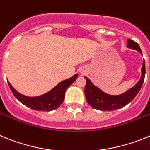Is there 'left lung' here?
<instances>
[{
    "label": "left lung",
    "instance_id": "left-lung-1",
    "mask_svg": "<svg viewBox=\"0 0 150 150\" xmlns=\"http://www.w3.org/2000/svg\"><path fill=\"white\" fill-rule=\"evenodd\" d=\"M127 47L137 50L142 54L141 49L137 43L130 39H127ZM145 73V61L144 60L143 66H142V76L140 80L134 88L128 90L125 93L121 95H117V96L106 94V93H104L101 90L99 89L97 87L93 85L87 77H84L87 81L85 88H84V93H85L87 102L91 107L98 109V110H101V111H111V110L124 107L130 102H131L136 97L138 92L140 91L142 85L144 84Z\"/></svg>",
    "mask_w": 150,
    "mask_h": 150
}]
</instances>
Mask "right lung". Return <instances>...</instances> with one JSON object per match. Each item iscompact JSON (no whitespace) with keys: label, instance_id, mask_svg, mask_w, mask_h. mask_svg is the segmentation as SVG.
Wrapping results in <instances>:
<instances>
[{"label":"right lung","instance_id":"1","mask_svg":"<svg viewBox=\"0 0 150 150\" xmlns=\"http://www.w3.org/2000/svg\"><path fill=\"white\" fill-rule=\"evenodd\" d=\"M78 75L76 74L70 79L62 81L47 93L35 97H29L20 94L13 88L10 82H8V84L16 98L23 105L35 110L48 112L54 110L60 106L65 99L66 89L76 80Z\"/></svg>","mask_w":150,"mask_h":150}]
</instances>
